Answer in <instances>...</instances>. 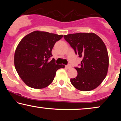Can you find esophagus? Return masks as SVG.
Segmentation results:
<instances>
[{
	"label": "esophagus",
	"mask_w": 121,
	"mask_h": 121,
	"mask_svg": "<svg viewBox=\"0 0 121 121\" xmlns=\"http://www.w3.org/2000/svg\"><path fill=\"white\" fill-rule=\"evenodd\" d=\"M65 68H67V69H70V68H72V67H71L70 65H68L65 66Z\"/></svg>",
	"instance_id": "34e87169"
}]
</instances>
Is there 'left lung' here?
Returning <instances> with one entry per match:
<instances>
[{
  "label": "left lung",
  "mask_w": 121,
  "mask_h": 121,
  "mask_svg": "<svg viewBox=\"0 0 121 121\" xmlns=\"http://www.w3.org/2000/svg\"><path fill=\"white\" fill-rule=\"evenodd\" d=\"M64 38L82 59L80 66L75 67L78 75L70 82L78 90H94L106 77L109 59L107 50L101 39L94 33H77L64 35Z\"/></svg>",
  "instance_id": "8db88e82"
}]
</instances>
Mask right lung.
<instances>
[{"label":"right lung","instance_id":"add662e5","mask_svg":"<svg viewBox=\"0 0 121 121\" xmlns=\"http://www.w3.org/2000/svg\"><path fill=\"white\" fill-rule=\"evenodd\" d=\"M63 35L35 31L21 39L14 54L16 72L28 86L43 89L52 83L58 69L63 64H56L52 50L57 41Z\"/></svg>","mask_w":121,"mask_h":121}]
</instances>
